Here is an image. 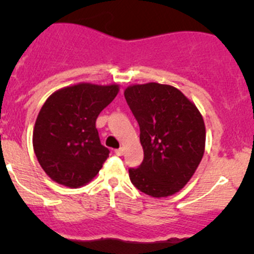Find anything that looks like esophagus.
<instances>
[{
	"mask_svg": "<svg viewBox=\"0 0 254 254\" xmlns=\"http://www.w3.org/2000/svg\"><path fill=\"white\" fill-rule=\"evenodd\" d=\"M124 152H125L124 147H120V148H117V150H115V153H117L118 156H123L124 155Z\"/></svg>",
	"mask_w": 254,
	"mask_h": 254,
	"instance_id": "34e87169",
	"label": "esophagus"
}]
</instances>
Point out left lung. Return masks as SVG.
<instances>
[{
	"label": "left lung",
	"instance_id": "8db88e82",
	"mask_svg": "<svg viewBox=\"0 0 254 254\" xmlns=\"http://www.w3.org/2000/svg\"><path fill=\"white\" fill-rule=\"evenodd\" d=\"M124 96L139 123L143 148L141 165L129 170L130 181L153 198L178 193L195 173L205 151L203 115L170 84H131Z\"/></svg>",
	"mask_w": 254,
	"mask_h": 254
}]
</instances>
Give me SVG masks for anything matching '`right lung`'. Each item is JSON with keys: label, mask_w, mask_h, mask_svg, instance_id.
Wrapping results in <instances>:
<instances>
[{"label": "right lung", "mask_w": 254, "mask_h": 254, "mask_svg": "<svg viewBox=\"0 0 254 254\" xmlns=\"http://www.w3.org/2000/svg\"><path fill=\"white\" fill-rule=\"evenodd\" d=\"M118 92V83L81 82L58 89L43 104L33 130V148L54 182L79 188L98 175L109 150L101 143L96 120Z\"/></svg>", "instance_id": "add662e5"}]
</instances>
